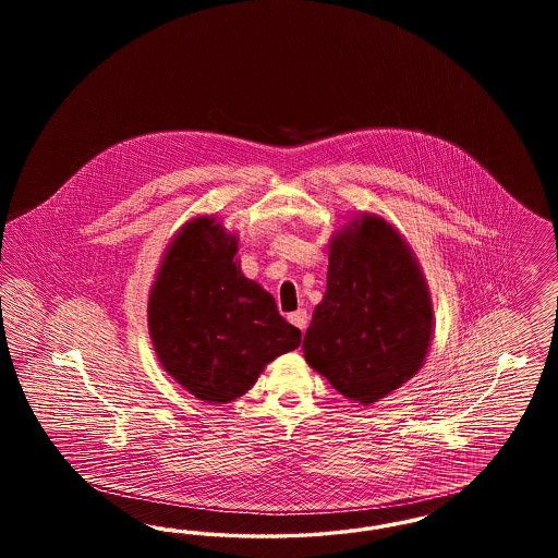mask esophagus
Segmentation results:
<instances>
[{
    "mask_svg": "<svg viewBox=\"0 0 558 558\" xmlns=\"http://www.w3.org/2000/svg\"><path fill=\"white\" fill-rule=\"evenodd\" d=\"M289 322L294 324L301 332H305L307 322H310V316H307V312H305V310H299V312H292L291 316H289Z\"/></svg>",
    "mask_w": 558,
    "mask_h": 558,
    "instance_id": "esophagus-1",
    "label": "esophagus"
}]
</instances>
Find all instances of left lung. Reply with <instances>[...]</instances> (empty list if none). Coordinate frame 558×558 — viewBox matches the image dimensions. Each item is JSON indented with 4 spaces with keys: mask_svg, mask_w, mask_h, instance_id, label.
<instances>
[{
    "mask_svg": "<svg viewBox=\"0 0 558 558\" xmlns=\"http://www.w3.org/2000/svg\"><path fill=\"white\" fill-rule=\"evenodd\" d=\"M433 299L410 242L376 213L347 217L328 240L326 292L303 339L310 368L372 405L425 366Z\"/></svg>",
    "mask_w": 558,
    "mask_h": 558,
    "instance_id": "1",
    "label": "left lung"
}]
</instances>
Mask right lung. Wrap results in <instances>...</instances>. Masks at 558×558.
Instances as JSON below:
<instances>
[{"label":"right lung","mask_w":558,"mask_h":558,"mask_svg":"<svg viewBox=\"0 0 558 558\" xmlns=\"http://www.w3.org/2000/svg\"><path fill=\"white\" fill-rule=\"evenodd\" d=\"M240 239L217 215H196L162 251L148 292V332L160 368L205 403L244 396L301 330L240 269Z\"/></svg>","instance_id":"1"}]
</instances>
